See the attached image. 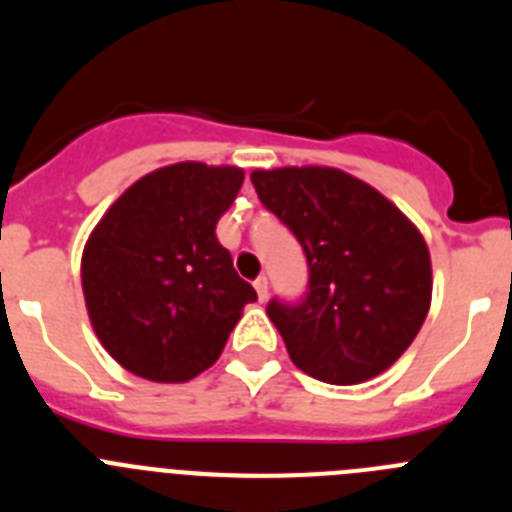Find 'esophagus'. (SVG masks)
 <instances>
[{
    "label": "esophagus",
    "instance_id": "1",
    "mask_svg": "<svg viewBox=\"0 0 512 512\" xmlns=\"http://www.w3.org/2000/svg\"><path fill=\"white\" fill-rule=\"evenodd\" d=\"M253 289H256V295H259V300L264 302L266 297H269V279L259 277V279H256V282H253Z\"/></svg>",
    "mask_w": 512,
    "mask_h": 512
}]
</instances>
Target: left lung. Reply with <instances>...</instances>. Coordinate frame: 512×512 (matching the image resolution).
<instances>
[{"mask_svg":"<svg viewBox=\"0 0 512 512\" xmlns=\"http://www.w3.org/2000/svg\"><path fill=\"white\" fill-rule=\"evenodd\" d=\"M251 182L310 266L302 305L266 307L289 359L328 384L387 372L431 310V253L413 220L372 184L333 166L256 169Z\"/></svg>","mask_w":512,"mask_h":512,"instance_id":"1","label":"left lung"}]
</instances>
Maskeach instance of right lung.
<instances>
[{"label":"right lung","mask_w":512,"mask_h":512,"mask_svg":"<svg viewBox=\"0 0 512 512\" xmlns=\"http://www.w3.org/2000/svg\"><path fill=\"white\" fill-rule=\"evenodd\" d=\"M241 184L238 166H161L130 184L89 233L81 253L89 323L135 377L179 384L210 369L256 300L215 235Z\"/></svg>","instance_id":"1"}]
</instances>
